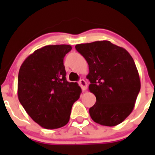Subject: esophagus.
Masks as SVG:
<instances>
[{
  "label": "esophagus",
  "mask_w": 155,
  "mask_h": 155,
  "mask_svg": "<svg viewBox=\"0 0 155 155\" xmlns=\"http://www.w3.org/2000/svg\"><path fill=\"white\" fill-rule=\"evenodd\" d=\"M78 83L79 84H80L81 87L83 91H85V90L87 89V83H86V81L84 80V79H81V80L79 81Z\"/></svg>",
  "instance_id": "1"
}]
</instances>
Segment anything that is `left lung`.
Returning <instances> with one entry per match:
<instances>
[{
  "label": "left lung",
  "instance_id": "1",
  "mask_svg": "<svg viewBox=\"0 0 155 155\" xmlns=\"http://www.w3.org/2000/svg\"><path fill=\"white\" fill-rule=\"evenodd\" d=\"M88 64L89 91L96 102L89 109L92 120L107 127L121 124L132 113L140 89L134 59L123 47L109 41L75 46Z\"/></svg>",
  "mask_w": 155,
  "mask_h": 155
}]
</instances>
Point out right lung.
<instances>
[{
	"mask_svg": "<svg viewBox=\"0 0 155 155\" xmlns=\"http://www.w3.org/2000/svg\"><path fill=\"white\" fill-rule=\"evenodd\" d=\"M70 45H50L36 50L21 64L18 97L25 110L43 128H61L68 124L72 105L81 92L77 82L66 79L64 58Z\"/></svg>",
	"mask_w": 155,
	"mask_h": 155,
	"instance_id": "1",
	"label": "right lung"
}]
</instances>
